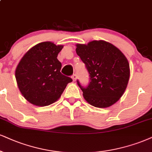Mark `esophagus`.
I'll list each match as a JSON object with an SVG mask.
<instances>
[{"label": "esophagus", "instance_id": "34e87169", "mask_svg": "<svg viewBox=\"0 0 152 152\" xmlns=\"http://www.w3.org/2000/svg\"><path fill=\"white\" fill-rule=\"evenodd\" d=\"M72 79L73 81H76V79H77V75L76 74H73L72 75Z\"/></svg>", "mask_w": 152, "mask_h": 152}]
</instances>
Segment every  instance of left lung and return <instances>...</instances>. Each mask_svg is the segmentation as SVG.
<instances>
[{
  "mask_svg": "<svg viewBox=\"0 0 152 152\" xmlns=\"http://www.w3.org/2000/svg\"><path fill=\"white\" fill-rule=\"evenodd\" d=\"M76 53L89 74L87 87L77 80L83 96L91 106L107 108L124 94L130 78V65L126 57L114 45L103 40L76 45Z\"/></svg>",
  "mask_w": 152,
  "mask_h": 152,
  "instance_id": "obj_1",
  "label": "left lung"
}]
</instances>
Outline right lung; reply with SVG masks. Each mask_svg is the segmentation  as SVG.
Masks as SVG:
<instances>
[{
  "mask_svg": "<svg viewBox=\"0 0 152 152\" xmlns=\"http://www.w3.org/2000/svg\"><path fill=\"white\" fill-rule=\"evenodd\" d=\"M63 48L50 42L39 43L24 54L15 70L19 89L31 104L38 106L52 104L72 81L61 72L58 54Z\"/></svg>",
  "mask_w": 152,
  "mask_h": 152,
  "instance_id": "obj_1",
  "label": "right lung"
}]
</instances>
